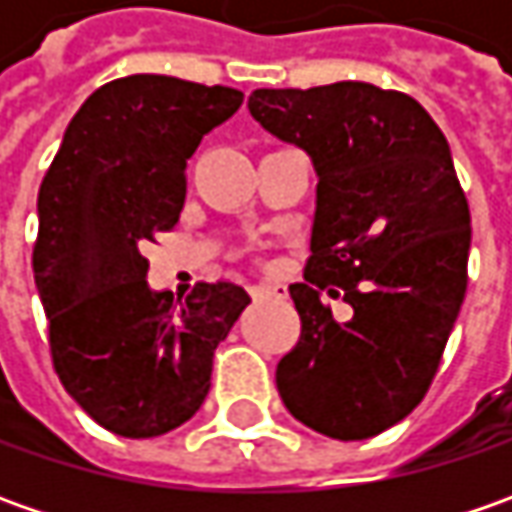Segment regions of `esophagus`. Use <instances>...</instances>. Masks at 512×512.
Returning <instances> with one entry per match:
<instances>
[{"instance_id": "obj_1", "label": "esophagus", "mask_w": 512, "mask_h": 512, "mask_svg": "<svg viewBox=\"0 0 512 512\" xmlns=\"http://www.w3.org/2000/svg\"><path fill=\"white\" fill-rule=\"evenodd\" d=\"M250 296H253L256 302H262V299H285L287 287L285 285H270V282H262V285L250 287Z\"/></svg>"}]
</instances>
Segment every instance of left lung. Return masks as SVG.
I'll return each mask as SVG.
<instances>
[{
	"label": "left lung",
	"instance_id": "8db88e82",
	"mask_svg": "<svg viewBox=\"0 0 512 512\" xmlns=\"http://www.w3.org/2000/svg\"><path fill=\"white\" fill-rule=\"evenodd\" d=\"M247 108L319 176L279 396L322 436H379L424 399L467 290L470 207L450 145L413 96L367 82L259 88ZM325 295L354 316L336 323Z\"/></svg>",
	"mask_w": 512,
	"mask_h": 512
}]
</instances>
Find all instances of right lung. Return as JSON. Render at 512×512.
I'll return each mask as SVG.
<instances>
[{"mask_svg": "<svg viewBox=\"0 0 512 512\" xmlns=\"http://www.w3.org/2000/svg\"><path fill=\"white\" fill-rule=\"evenodd\" d=\"M245 93L136 73L93 90L39 187L33 276L50 356L105 430L153 439L205 402L213 350L250 305L245 287L199 282L179 307L148 285L145 245L179 222L187 159Z\"/></svg>", "mask_w": 512, "mask_h": 512, "instance_id": "obj_1", "label": "right lung"}]
</instances>
